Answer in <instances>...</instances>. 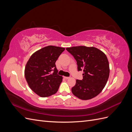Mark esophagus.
I'll return each instance as SVG.
<instances>
[{"instance_id":"esophagus-1","label":"esophagus","mask_w":132,"mask_h":132,"mask_svg":"<svg viewBox=\"0 0 132 132\" xmlns=\"http://www.w3.org/2000/svg\"><path fill=\"white\" fill-rule=\"evenodd\" d=\"M64 78L65 79H69V77H64Z\"/></svg>"}]
</instances>
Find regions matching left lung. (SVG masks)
Here are the masks:
<instances>
[{
  "label": "left lung",
  "mask_w": 132,
  "mask_h": 132,
  "mask_svg": "<svg viewBox=\"0 0 132 132\" xmlns=\"http://www.w3.org/2000/svg\"><path fill=\"white\" fill-rule=\"evenodd\" d=\"M66 50L75 59L78 71H83V79L76 80L71 88L72 93L83 100L96 97L104 88L109 78V62L106 54L94 47L75 46Z\"/></svg>",
  "instance_id": "1"
}]
</instances>
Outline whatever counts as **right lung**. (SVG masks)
Returning <instances> with one entry per match:
<instances>
[{"label": "right lung", "mask_w": 132, "mask_h": 132, "mask_svg": "<svg viewBox=\"0 0 132 132\" xmlns=\"http://www.w3.org/2000/svg\"><path fill=\"white\" fill-rule=\"evenodd\" d=\"M64 48L48 46L35 52L27 61L25 77L30 89L39 96L46 97L58 90L63 77L57 74L55 62Z\"/></svg>", "instance_id": "1"}]
</instances>
